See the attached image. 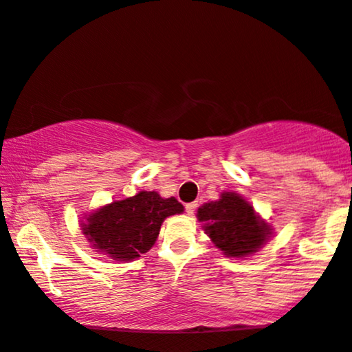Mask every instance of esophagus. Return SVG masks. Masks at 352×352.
<instances>
[{
	"mask_svg": "<svg viewBox=\"0 0 352 352\" xmlns=\"http://www.w3.org/2000/svg\"><path fill=\"white\" fill-rule=\"evenodd\" d=\"M195 208H197V204L195 202L187 204V206H185V210H187L188 215H194L195 214Z\"/></svg>",
	"mask_w": 352,
	"mask_h": 352,
	"instance_id": "esophagus-1",
	"label": "esophagus"
}]
</instances>
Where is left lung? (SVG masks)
<instances>
[{
  "label": "left lung",
  "instance_id": "left-lung-1",
  "mask_svg": "<svg viewBox=\"0 0 352 352\" xmlns=\"http://www.w3.org/2000/svg\"><path fill=\"white\" fill-rule=\"evenodd\" d=\"M197 219L226 257L252 256L274 235L272 226L237 192H222L220 199L204 204L197 210Z\"/></svg>",
  "mask_w": 352,
  "mask_h": 352
}]
</instances>
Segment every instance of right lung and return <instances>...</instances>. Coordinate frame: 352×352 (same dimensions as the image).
<instances>
[{
  "label": "right lung",
  "mask_w": 352,
  "mask_h": 352,
  "mask_svg": "<svg viewBox=\"0 0 352 352\" xmlns=\"http://www.w3.org/2000/svg\"><path fill=\"white\" fill-rule=\"evenodd\" d=\"M182 212L175 197L164 199L157 192L142 190L90 212L80 227L95 252L130 262L152 249L165 219Z\"/></svg>",
  "instance_id": "1"
}]
</instances>
